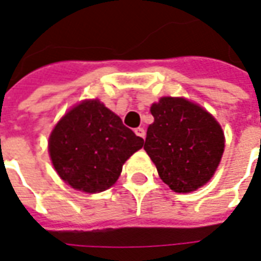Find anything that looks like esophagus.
I'll return each mask as SVG.
<instances>
[{
  "label": "esophagus",
  "mask_w": 261,
  "mask_h": 261,
  "mask_svg": "<svg viewBox=\"0 0 261 261\" xmlns=\"http://www.w3.org/2000/svg\"><path fill=\"white\" fill-rule=\"evenodd\" d=\"M135 133H136L137 136L139 137H141V139H144L145 137V130L143 128H137V129H135Z\"/></svg>",
  "instance_id": "obj_1"
}]
</instances>
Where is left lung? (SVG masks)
<instances>
[{"label": "left lung", "mask_w": 261, "mask_h": 261, "mask_svg": "<svg viewBox=\"0 0 261 261\" xmlns=\"http://www.w3.org/2000/svg\"><path fill=\"white\" fill-rule=\"evenodd\" d=\"M153 124L144 149L170 189L187 193L203 187L221 162L225 137L204 109L182 98H162L151 106Z\"/></svg>", "instance_id": "obj_1"}]
</instances>
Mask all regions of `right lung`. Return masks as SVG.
I'll return each mask as SVG.
<instances>
[{"label": "right lung", "mask_w": 261, "mask_h": 261, "mask_svg": "<svg viewBox=\"0 0 261 261\" xmlns=\"http://www.w3.org/2000/svg\"><path fill=\"white\" fill-rule=\"evenodd\" d=\"M144 144L99 100H86L56 125L48 140L58 175L74 189L96 193L116 182L125 161Z\"/></svg>", "instance_id": "obj_1"}]
</instances>
